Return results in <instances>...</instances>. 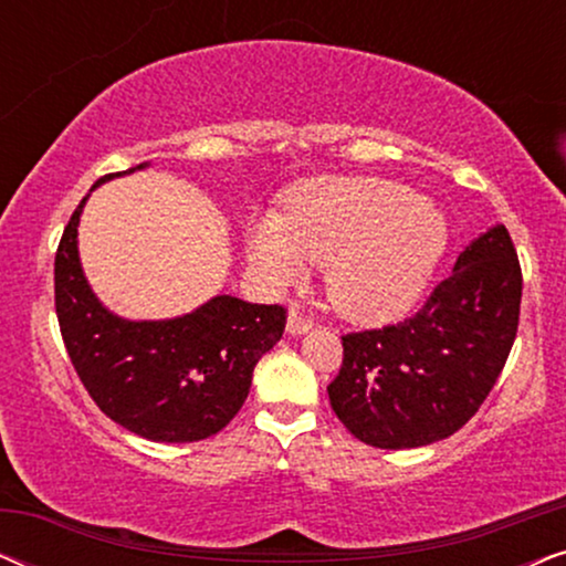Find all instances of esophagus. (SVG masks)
<instances>
[{
	"mask_svg": "<svg viewBox=\"0 0 566 566\" xmlns=\"http://www.w3.org/2000/svg\"><path fill=\"white\" fill-rule=\"evenodd\" d=\"M285 329H289V335H304V332L312 329V319L301 314L296 306H291L289 308V324H285Z\"/></svg>",
	"mask_w": 566,
	"mask_h": 566,
	"instance_id": "obj_1",
	"label": "esophagus"
}]
</instances>
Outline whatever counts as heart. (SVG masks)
Returning <instances> with one entry per match:
<instances>
[{
	"label": "heart",
	"instance_id": "1",
	"mask_svg": "<svg viewBox=\"0 0 566 566\" xmlns=\"http://www.w3.org/2000/svg\"><path fill=\"white\" fill-rule=\"evenodd\" d=\"M448 244L446 216L405 185L329 177L296 190L283 216L254 221L247 258L273 285L324 265V289L355 322H389L415 304Z\"/></svg>",
	"mask_w": 566,
	"mask_h": 566
}]
</instances>
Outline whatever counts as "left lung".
Returning <instances> with one entry per match:
<instances>
[{"mask_svg":"<svg viewBox=\"0 0 566 566\" xmlns=\"http://www.w3.org/2000/svg\"><path fill=\"white\" fill-rule=\"evenodd\" d=\"M521 293V262L497 223L459 254L415 316L343 337V368L327 386L339 422L386 451L453 436L505 368Z\"/></svg>","mask_w":566,"mask_h":566,"instance_id":"8db88e82","label":"left lung"}]
</instances>
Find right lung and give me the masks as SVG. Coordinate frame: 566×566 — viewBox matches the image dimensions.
Returning a JSON list of instances; mask_svg holds the SVG:
<instances>
[{"label":"right lung","mask_w":566,"mask_h":566,"mask_svg":"<svg viewBox=\"0 0 566 566\" xmlns=\"http://www.w3.org/2000/svg\"><path fill=\"white\" fill-rule=\"evenodd\" d=\"M149 161L105 175H130ZM76 206L59 242L56 316L76 376L113 422L154 443H196L234 420L258 360L283 337L285 308L213 296L196 312L130 322L99 304L76 247Z\"/></svg>","instance_id":"obj_1"}]
</instances>
